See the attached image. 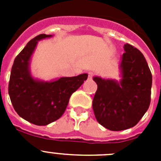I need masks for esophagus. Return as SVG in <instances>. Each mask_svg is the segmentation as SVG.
Listing matches in <instances>:
<instances>
[{
	"label": "esophagus",
	"mask_w": 161,
	"mask_h": 161,
	"mask_svg": "<svg viewBox=\"0 0 161 161\" xmlns=\"http://www.w3.org/2000/svg\"><path fill=\"white\" fill-rule=\"evenodd\" d=\"M93 76V72H88V77L89 79H91V78Z\"/></svg>",
	"instance_id": "esophagus-1"
}]
</instances>
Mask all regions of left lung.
<instances>
[{
	"instance_id": "1",
	"label": "left lung",
	"mask_w": 161,
	"mask_h": 161,
	"mask_svg": "<svg viewBox=\"0 0 161 161\" xmlns=\"http://www.w3.org/2000/svg\"><path fill=\"white\" fill-rule=\"evenodd\" d=\"M122 56V80L93 77L97 89L93 100L97 120L114 131L136 126L148 109L153 76L143 54L129 43Z\"/></svg>"
}]
</instances>
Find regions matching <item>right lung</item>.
Wrapping results in <instances>:
<instances>
[{"label": "right lung", "mask_w": 161, "mask_h": 161, "mask_svg": "<svg viewBox=\"0 0 161 161\" xmlns=\"http://www.w3.org/2000/svg\"><path fill=\"white\" fill-rule=\"evenodd\" d=\"M52 35L41 34L31 39L14 61L8 82V94L20 117L38 126H46L63 115L71 95L86 80L88 75L62 77L43 82L31 76L29 61L38 40Z\"/></svg>", "instance_id": "right-lung-1"}]
</instances>
